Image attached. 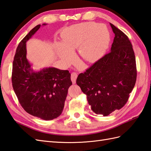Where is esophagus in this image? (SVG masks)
Returning a JSON list of instances; mask_svg holds the SVG:
<instances>
[{
    "mask_svg": "<svg viewBox=\"0 0 151 151\" xmlns=\"http://www.w3.org/2000/svg\"><path fill=\"white\" fill-rule=\"evenodd\" d=\"M78 78V74L75 72H72L71 73V80L73 84H76V79Z\"/></svg>",
    "mask_w": 151,
    "mask_h": 151,
    "instance_id": "34e87169",
    "label": "esophagus"
}]
</instances>
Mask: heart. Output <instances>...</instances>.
Here are the masks:
<instances>
[{
    "instance_id": "1",
    "label": "heart",
    "mask_w": 151,
    "mask_h": 151,
    "mask_svg": "<svg viewBox=\"0 0 151 151\" xmlns=\"http://www.w3.org/2000/svg\"><path fill=\"white\" fill-rule=\"evenodd\" d=\"M110 39V32L105 25L95 22L76 24L65 29L61 35L62 44L56 43L55 49L65 63L72 60V51L78 48L81 57L88 62H94L103 56Z\"/></svg>"
}]
</instances>
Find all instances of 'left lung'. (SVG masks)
Masks as SVG:
<instances>
[{
    "instance_id": "1",
    "label": "left lung",
    "mask_w": 151,
    "mask_h": 151,
    "mask_svg": "<svg viewBox=\"0 0 151 151\" xmlns=\"http://www.w3.org/2000/svg\"><path fill=\"white\" fill-rule=\"evenodd\" d=\"M115 34L111 51L79 74L76 83L96 114L108 116L128 101L137 80L134 52L124 33L110 24Z\"/></svg>"
}]
</instances>
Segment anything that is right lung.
Instances as JSON below:
<instances>
[{"instance_id": "add662e5", "label": "right lung", "mask_w": 151, "mask_h": 151, "mask_svg": "<svg viewBox=\"0 0 151 151\" xmlns=\"http://www.w3.org/2000/svg\"><path fill=\"white\" fill-rule=\"evenodd\" d=\"M40 26L36 25L18 44L13 63L12 84L25 111L50 120L56 119L63 111L68 88L72 83L68 70L49 67L35 71L31 67L26 58V43Z\"/></svg>"}]
</instances>
